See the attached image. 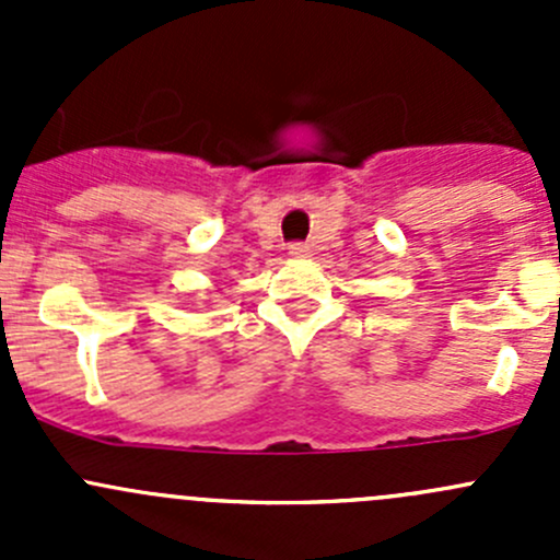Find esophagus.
Instances as JSON below:
<instances>
[{
	"instance_id": "34e87169",
	"label": "esophagus",
	"mask_w": 560,
	"mask_h": 560,
	"mask_svg": "<svg viewBox=\"0 0 560 560\" xmlns=\"http://www.w3.org/2000/svg\"><path fill=\"white\" fill-rule=\"evenodd\" d=\"M308 254H312V248H308L306 244H292V246H290V257H295V259H306Z\"/></svg>"
}]
</instances>
